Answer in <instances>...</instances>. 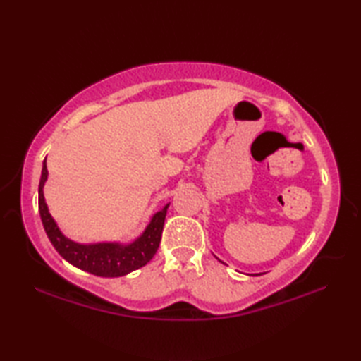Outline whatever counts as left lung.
I'll return each mask as SVG.
<instances>
[{"label":"left lung","mask_w":361,"mask_h":361,"mask_svg":"<svg viewBox=\"0 0 361 361\" xmlns=\"http://www.w3.org/2000/svg\"><path fill=\"white\" fill-rule=\"evenodd\" d=\"M220 262H221V260H220Z\"/></svg>","instance_id":"obj_1"}]
</instances>
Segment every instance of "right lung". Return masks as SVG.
Masks as SVG:
<instances>
[{
  "label": "right lung",
  "mask_w": 361,
  "mask_h": 361,
  "mask_svg": "<svg viewBox=\"0 0 361 361\" xmlns=\"http://www.w3.org/2000/svg\"><path fill=\"white\" fill-rule=\"evenodd\" d=\"M46 180H48V169H46L44 158L40 185H38V212H40L44 233L51 240L52 247L66 262L94 276L119 278V276H126L149 264L152 257L155 256L161 242L167 208L171 203L164 204L163 209L153 214L142 234L137 235L132 242L79 243L68 239L49 214L43 194Z\"/></svg>",
  "instance_id": "obj_1"
}]
</instances>
